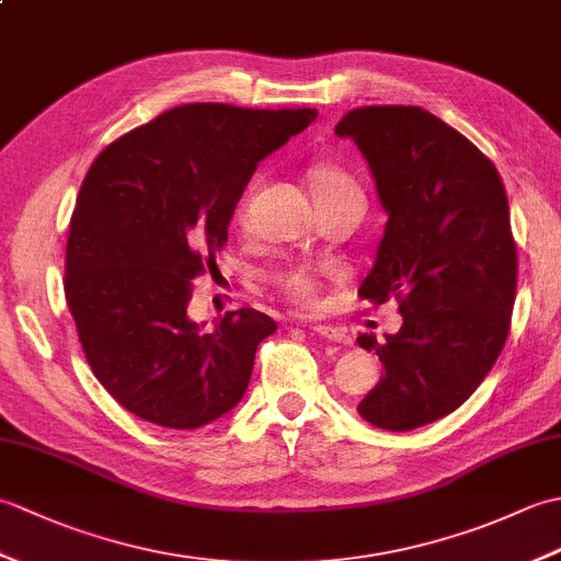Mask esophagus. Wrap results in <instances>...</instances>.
Segmentation results:
<instances>
[{
    "instance_id": "1",
    "label": "esophagus",
    "mask_w": 561,
    "mask_h": 561,
    "mask_svg": "<svg viewBox=\"0 0 561 561\" xmlns=\"http://www.w3.org/2000/svg\"><path fill=\"white\" fill-rule=\"evenodd\" d=\"M316 335H320V337H325V340H330V342H340V344H350V335L347 332H344L342 328H337V325H325V323H316L313 328H311Z\"/></svg>"
}]
</instances>
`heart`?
<instances>
[{"label": "heart", "mask_w": 561, "mask_h": 561, "mask_svg": "<svg viewBox=\"0 0 561 561\" xmlns=\"http://www.w3.org/2000/svg\"><path fill=\"white\" fill-rule=\"evenodd\" d=\"M311 185H313V195L316 199H330V197H342V195H359V187H356L354 178L337 169V165H330V163H320L311 171ZM257 190V181H253L248 185L245 195L238 202V211L236 217L241 224L248 221V214H250V199H253ZM279 289L289 296L291 301L301 304V306H313L318 301V294H320V279L318 274L311 267H289L287 272H282L277 277Z\"/></svg>", "instance_id": "obj_1"}]
</instances>
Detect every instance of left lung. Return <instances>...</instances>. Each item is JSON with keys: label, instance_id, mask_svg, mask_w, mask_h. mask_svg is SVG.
Listing matches in <instances>:
<instances>
[{"label": "left lung", "instance_id": "left-lung-1", "mask_svg": "<svg viewBox=\"0 0 561 561\" xmlns=\"http://www.w3.org/2000/svg\"><path fill=\"white\" fill-rule=\"evenodd\" d=\"M371 169L388 221L359 296L400 304L402 328L376 350L386 374L356 404L386 432H412L458 410L502 354L518 257L494 163L416 105H366L335 127Z\"/></svg>", "mask_w": 561, "mask_h": 561}]
</instances>
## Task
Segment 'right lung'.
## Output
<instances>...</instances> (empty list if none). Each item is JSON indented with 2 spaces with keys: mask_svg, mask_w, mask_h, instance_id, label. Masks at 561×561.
Here are the masks:
<instances>
[{
  "mask_svg": "<svg viewBox=\"0 0 561 561\" xmlns=\"http://www.w3.org/2000/svg\"><path fill=\"white\" fill-rule=\"evenodd\" d=\"M316 108L187 103L115 139L71 214L65 296L101 386L139 420L199 428L231 412L257 344L277 323L255 308L214 330L187 316L257 163L304 133Z\"/></svg>",
  "mask_w": 561,
  "mask_h": 561,
  "instance_id": "1",
  "label": "right lung"
}]
</instances>
